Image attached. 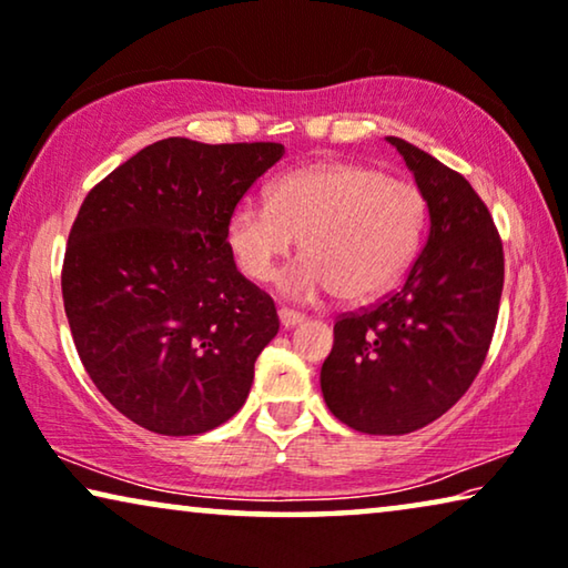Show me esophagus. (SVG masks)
I'll use <instances>...</instances> for the list:
<instances>
[{"label": "esophagus", "mask_w": 568, "mask_h": 568, "mask_svg": "<svg viewBox=\"0 0 568 568\" xmlns=\"http://www.w3.org/2000/svg\"><path fill=\"white\" fill-rule=\"evenodd\" d=\"M278 320H282V325H284V327H294V325H300V323H302L304 315H302V312H297V310L282 307V310H278Z\"/></svg>", "instance_id": "1"}]
</instances>
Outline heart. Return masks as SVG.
I'll return each instance as SVG.
<instances>
[{"label": "heart", "instance_id": "1", "mask_svg": "<svg viewBox=\"0 0 568 568\" xmlns=\"http://www.w3.org/2000/svg\"><path fill=\"white\" fill-rule=\"evenodd\" d=\"M425 220L415 184L364 163L323 161L278 176L268 202H237L227 241L243 274L268 282L302 235L304 258L286 271L284 290L292 297L335 290L345 302H364L413 264Z\"/></svg>", "mask_w": 568, "mask_h": 568}]
</instances>
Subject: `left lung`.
I'll list each match as a JSON object with an SVG mask.
<instances>
[{"instance_id": "left-lung-1", "label": "left lung", "mask_w": 568, "mask_h": 568, "mask_svg": "<svg viewBox=\"0 0 568 568\" xmlns=\"http://www.w3.org/2000/svg\"><path fill=\"white\" fill-rule=\"evenodd\" d=\"M415 174L430 233L405 284L343 312L320 372L325 405L353 430L405 435L464 397L487 358L505 284V251L487 204L458 171L386 138Z\"/></svg>"}]
</instances>
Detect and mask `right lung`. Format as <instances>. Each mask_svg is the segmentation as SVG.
I'll return each instance as SVG.
<instances>
[{"label": "right lung", "instance_id": "add662e5", "mask_svg": "<svg viewBox=\"0 0 568 568\" xmlns=\"http://www.w3.org/2000/svg\"><path fill=\"white\" fill-rule=\"evenodd\" d=\"M282 143L166 138L87 194L61 290L81 364L106 402L159 435L230 420L278 333L274 300L235 268V204Z\"/></svg>", "mask_w": 568, "mask_h": 568}]
</instances>
